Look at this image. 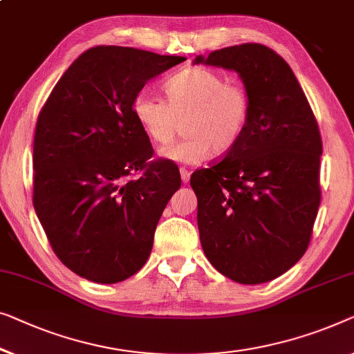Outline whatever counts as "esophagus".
<instances>
[{"instance_id":"34e87169","label":"esophagus","mask_w":354,"mask_h":354,"mask_svg":"<svg viewBox=\"0 0 354 354\" xmlns=\"http://www.w3.org/2000/svg\"><path fill=\"white\" fill-rule=\"evenodd\" d=\"M189 176H192V172H189L187 167H180V177H182V182L183 183H188L189 182Z\"/></svg>"}]
</instances>
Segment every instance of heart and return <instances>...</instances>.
<instances>
[{
	"label": "heart",
	"instance_id": "obj_1",
	"mask_svg": "<svg viewBox=\"0 0 354 354\" xmlns=\"http://www.w3.org/2000/svg\"><path fill=\"white\" fill-rule=\"evenodd\" d=\"M166 102L140 92L132 100V115L145 136L166 147L176 139L180 121L185 137L162 155L193 162L209 155L225 156L236 148L252 116V97L245 86L228 83L218 71L189 66L165 83Z\"/></svg>",
	"mask_w": 354,
	"mask_h": 354
}]
</instances>
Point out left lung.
<instances>
[{"instance_id": "8db88e82", "label": "left lung", "mask_w": 354, "mask_h": 354, "mask_svg": "<svg viewBox=\"0 0 354 354\" xmlns=\"http://www.w3.org/2000/svg\"><path fill=\"white\" fill-rule=\"evenodd\" d=\"M194 64L238 71L252 97V116L236 148L189 178L199 239L223 276L266 283L310 245L321 203L319 126L294 71L263 44L230 46Z\"/></svg>"}]
</instances>
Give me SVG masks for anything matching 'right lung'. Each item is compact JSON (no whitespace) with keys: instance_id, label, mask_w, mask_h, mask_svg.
<instances>
[{"instance_id":"1","label":"right lung","mask_w":354,"mask_h":354,"mask_svg":"<svg viewBox=\"0 0 354 354\" xmlns=\"http://www.w3.org/2000/svg\"><path fill=\"white\" fill-rule=\"evenodd\" d=\"M183 60L95 46L68 66L39 111L33 206L54 254L81 278L120 283L150 257L156 225L182 178L171 160H151L132 100Z\"/></svg>"}]
</instances>
